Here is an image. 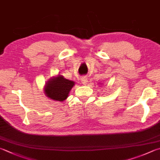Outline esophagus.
I'll use <instances>...</instances> for the list:
<instances>
[{
	"label": "esophagus",
	"mask_w": 160,
	"mask_h": 160,
	"mask_svg": "<svg viewBox=\"0 0 160 160\" xmlns=\"http://www.w3.org/2000/svg\"><path fill=\"white\" fill-rule=\"evenodd\" d=\"M81 81L83 84H86L87 82H88V78H87L86 76L82 77L81 79Z\"/></svg>",
	"instance_id": "esophagus-1"
}]
</instances>
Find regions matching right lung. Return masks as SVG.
<instances>
[{
    "mask_svg": "<svg viewBox=\"0 0 160 160\" xmlns=\"http://www.w3.org/2000/svg\"><path fill=\"white\" fill-rule=\"evenodd\" d=\"M74 85V81L66 79L60 75L48 81L44 89L45 94L53 100L61 102L68 97L69 92Z\"/></svg>",
    "mask_w": 160,
    "mask_h": 160,
    "instance_id": "add662e5",
    "label": "right lung"
}]
</instances>
